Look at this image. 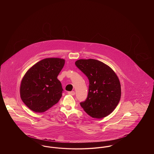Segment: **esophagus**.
<instances>
[{
  "instance_id": "obj_1",
  "label": "esophagus",
  "mask_w": 154,
  "mask_h": 154,
  "mask_svg": "<svg viewBox=\"0 0 154 154\" xmlns=\"http://www.w3.org/2000/svg\"><path fill=\"white\" fill-rule=\"evenodd\" d=\"M68 94H69V95H75V92H74V91L68 92Z\"/></svg>"
}]
</instances>
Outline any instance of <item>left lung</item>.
Here are the masks:
<instances>
[{"label":"left lung","instance_id":"1","mask_svg":"<svg viewBox=\"0 0 154 154\" xmlns=\"http://www.w3.org/2000/svg\"><path fill=\"white\" fill-rule=\"evenodd\" d=\"M75 65L89 80L88 96L81 107L94 118L109 116L117 106L121 96L120 82L111 68L102 62L80 59Z\"/></svg>","mask_w":154,"mask_h":154}]
</instances>
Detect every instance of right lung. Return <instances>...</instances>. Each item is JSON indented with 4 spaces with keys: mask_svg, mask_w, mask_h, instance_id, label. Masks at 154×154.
<instances>
[{
    "mask_svg": "<svg viewBox=\"0 0 154 154\" xmlns=\"http://www.w3.org/2000/svg\"><path fill=\"white\" fill-rule=\"evenodd\" d=\"M65 62L63 59H44L25 74L21 83L20 96L30 110L43 112L58 102L63 89L57 77Z\"/></svg>",
    "mask_w": 154,
    "mask_h": 154,
    "instance_id": "obj_1",
    "label": "right lung"
}]
</instances>
